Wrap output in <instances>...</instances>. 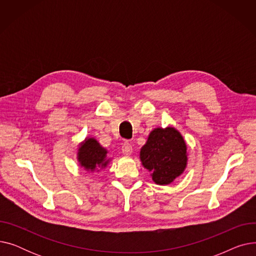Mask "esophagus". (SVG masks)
Here are the masks:
<instances>
[{
    "instance_id": "esophagus-1",
    "label": "esophagus",
    "mask_w": 256,
    "mask_h": 256,
    "mask_svg": "<svg viewBox=\"0 0 256 256\" xmlns=\"http://www.w3.org/2000/svg\"><path fill=\"white\" fill-rule=\"evenodd\" d=\"M132 152V145L128 143V142H126L124 145H122V154L126 156H130Z\"/></svg>"
}]
</instances>
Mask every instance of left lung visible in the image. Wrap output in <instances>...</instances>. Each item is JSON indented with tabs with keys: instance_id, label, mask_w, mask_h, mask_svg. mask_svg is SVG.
<instances>
[{
	"instance_id": "left-lung-1",
	"label": "left lung",
	"mask_w": 256,
	"mask_h": 256,
	"mask_svg": "<svg viewBox=\"0 0 256 256\" xmlns=\"http://www.w3.org/2000/svg\"><path fill=\"white\" fill-rule=\"evenodd\" d=\"M140 160L154 184H172L188 165L186 143L180 132L173 126L154 128L141 147Z\"/></svg>"
}]
</instances>
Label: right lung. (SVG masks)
<instances>
[{"mask_svg":"<svg viewBox=\"0 0 256 256\" xmlns=\"http://www.w3.org/2000/svg\"><path fill=\"white\" fill-rule=\"evenodd\" d=\"M76 160L78 165L87 172L98 173L109 165L112 158H108V150L96 138L86 137L78 145Z\"/></svg>","mask_w":256,"mask_h":256,"instance_id":"add662e5","label":"right lung"}]
</instances>
